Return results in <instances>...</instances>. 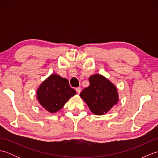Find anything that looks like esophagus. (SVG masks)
<instances>
[{"instance_id": "obj_1", "label": "esophagus", "mask_w": 158, "mask_h": 158, "mask_svg": "<svg viewBox=\"0 0 158 158\" xmlns=\"http://www.w3.org/2000/svg\"><path fill=\"white\" fill-rule=\"evenodd\" d=\"M75 90H76V92H77V94H80V92H81V88H75Z\"/></svg>"}]
</instances>
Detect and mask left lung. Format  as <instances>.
Wrapping results in <instances>:
<instances>
[{
	"label": "left lung",
	"instance_id": "8db88e82",
	"mask_svg": "<svg viewBox=\"0 0 158 158\" xmlns=\"http://www.w3.org/2000/svg\"><path fill=\"white\" fill-rule=\"evenodd\" d=\"M89 85L80 94L81 98L95 115H102L118 102L117 88L113 83L100 75L89 77Z\"/></svg>",
	"mask_w": 158,
	"mask_h": 158
}]
</instances>
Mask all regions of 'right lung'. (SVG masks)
I'll use <instances>...</instances> for the list:
<instances>
[{"instance_id": "right-lung-1", "label": "right lung", "mask_w": 158, "mask_h": 158, "mask_svg": "<svg viewBox=\"0 0 158 158\" xmlns=\"http://www.w3.org/2000/svg\"><path fill=\"white\" fill-rule=\"evenodd\" d=\"M36 94L43 108L53 113L61 109L76 91L70 86L68 79L53 74L41 83Z\"/></svg>"}]
</instances>
